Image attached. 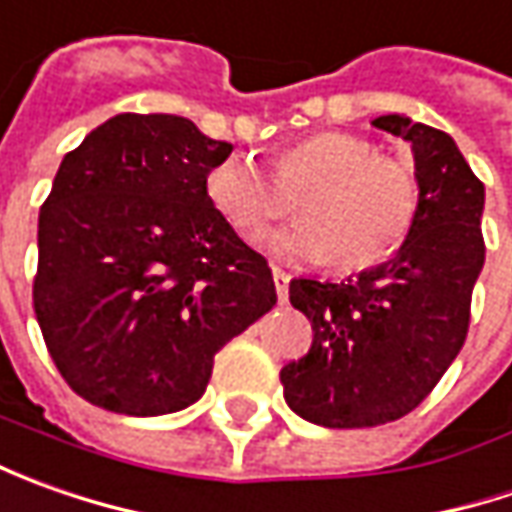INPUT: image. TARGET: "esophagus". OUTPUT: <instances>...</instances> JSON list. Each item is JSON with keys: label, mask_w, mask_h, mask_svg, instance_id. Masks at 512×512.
Returning a JSON list of instances; mask_svg holds the SVG:
<instances>
[{"label": "esophagus", "mask_w": 512, "mask_h": 512, "mask_svg": "<svg viewBox=\"0 0 512 512\" xmlns=\"http://www.w3.org/2000/svg\"><path fill=\"white\" fill-rule=\"evenodd\" d=\"M273 285H276V296H279V302L285 305V302H287V285H290V276H287L282 267H273Z\"/></svg>", "instance_id": "esophagus-1"}]
</instances>
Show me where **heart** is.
Returning <instances> with one entry per match:
<instances>
[{"instance_id": "heart-1", "label": "heart", "mask_w": 512, "mask_h": 512, "mask_svg": "<svg viewBox=\"0 0 512 512\" xmlns=\"http://www.w3.org/2000/svg\"><path fill=\"white\" fill-rule=\"evenodd\" d=\"M205 196L239 239L256 242L296 196L299 222L267 236L265 247L290 262H327L353 273L384 262L404 242L419 207L413 168L376 153L373 142L322 130L273 156V179L247 156L219 159Z\"/></svg>"}]
</instances>
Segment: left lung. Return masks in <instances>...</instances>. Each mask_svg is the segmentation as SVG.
I'll return each mask as SVG.
<instances>
[{
	"mask_svg": "<svg viewBox=\"0 0 512 512\" xmlns=\"http://www.w3.org/2000/svg\"><path fill=\"white\" fill-rule=\"evenodd\" d=\"M373 128L413 148L419 207L399 253L347 282L293 279L290 305L313 344L282 367L285 402L322 427L396 422L416 410L462 350L484 265V185L444 130L390 113Z\"/></svg>",
	"mask_w": 512,
	"mask_h": 512,
	"instance_id": "1",
	"label": "left lung"
}]
</instances>
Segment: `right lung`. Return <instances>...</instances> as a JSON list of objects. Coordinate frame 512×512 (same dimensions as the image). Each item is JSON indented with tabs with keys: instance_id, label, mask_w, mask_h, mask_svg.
<instances>
[{
	"instance_id": "add662e5",
	"label": "right lung",
	"mask_w": 512,
	"mask_h": 512,
	"mask_svg": "<svg viewBox=\"0 0 512 512\" xmlns=\"http://www.w3.org/2000/svg\"><path fill=\"white\" fill-rule=\"evenodd\" d=\"M230 150L185 116L119 113L62 159L39 210L33 310L62 379L90 404L185 410L213 356L276 305L267 259L205 196Z\"/></svg>"
}]
</instances>
